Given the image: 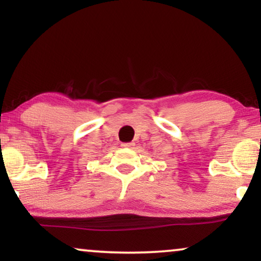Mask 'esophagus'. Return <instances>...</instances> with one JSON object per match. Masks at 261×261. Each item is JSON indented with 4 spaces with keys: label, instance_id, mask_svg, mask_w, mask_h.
Segmentation results:
<instances>
[{
    "label": "esophagus",
    "instance_id": "esophagus-1",
    "mask_svg": "<svg viewBox=\"0 0 261 261\" xmlns=\"http://www.w3.org/2000/svg\"><path fill=\"white\" fill-rule=\"evenodd\" d=\"M121 146H122V147H126V148H130L134 146V142H123V144H121Z\"/></svg>",
    "mask_w": 261,
    "mask_h": 261
}]
</instances>
